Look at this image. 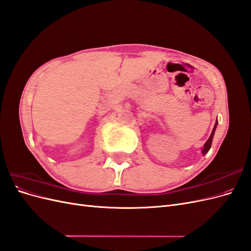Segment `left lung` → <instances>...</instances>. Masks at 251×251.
<instances>
[{"label":"left lung","mask_w":251,"mask_h":251,"mask_svg":"<svg viewBox=\"0 0 251 251\" xmlns=\"http://www.w3.org/2000/svg\"><path fill=\"white\" fill-rule=\"evenodd\" d=\"M217 126H218V120L216 121V125H215L214 128H212V132H211V134H210V137L207 139V141H206V142H205L204 147H203V149H202V154H203V155L206 154L207 151H209V149L211 148V142H212V138H214V135H215V132H216Z\"/></svg>","instance_id":"8db88e82"}]
</instances>
